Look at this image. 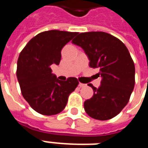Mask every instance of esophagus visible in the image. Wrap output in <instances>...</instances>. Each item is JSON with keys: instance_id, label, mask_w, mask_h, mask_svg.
<instances>
[{"instance_id": "obj_1", "label": "esophagus", "mask_w": 148, "mask_h": 148, "mask_svg": "<svg viewBox=\"0 0 148 148\" xmlns=\"http://www.w3.org/2000/svg\"><path fill=\"white\" fill-rule=\"evenodd\" d=\"M79 87H81V88H84V87H86V84H81V83H79Z\"/></svg>"}]
</instances>
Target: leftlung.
Instances as JSON below:
<instances>
[{"label":"left lung","mask_w":148,"mask_h":148,"mask_svg":"<svg viewBox=\"0 0 148 148\" xmlns=\"http://www.w3.org/2000/svg\"><path fill=\"white\" fill-rule=\"evenodd\" d=\"M84 51L89 65L98 68L101 77L84 108L90 117L105 121L117 116L128 103L135 84V67L127 47L119 39L102 31L81 33L72 40Z\"/></svg>","instance_id":"obj_1"}]
</instances>
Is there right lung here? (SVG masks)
<instances>
[{
	"instance_id": "add662e5",
	"label": "right lung",
	"mask_w": 148,
	"mask_h": 148,
	"mask_svg": "<svg viewBox=\"0 0 148 148\" xmlns=\"http://www.w3.org/2000/svg\"><path fill=\"white\" fill-rule=\"evenodd\" d=\"M77 32L51 31L38 34L29 41L17 60V77L22 95L31 108L43 115H54L64 109L77 79L60 81L51 65H58L61 50Z\"/></svg>"
}]
</instances>
